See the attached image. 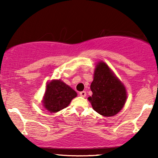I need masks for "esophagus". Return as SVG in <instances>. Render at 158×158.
<instances>
[{"instance_id":"34e87169","label":"esophagus","mask_w":158,"mask_h":158,"mask_svg":"<svg viewBox=\"0 0 158 158\" xmlns=\"http://www.w3.org/2000/svg\"><path fill=\"white\" fill-rule=\"evenodd\" d=\"M79 95L81 96V97H86V92L85 91H81V92H80V93H79Z\"/></svg>"}]
</instances>
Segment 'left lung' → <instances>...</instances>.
<instances>
[{
    "label": "left lung",
    "mask_w": 158,
    "mask_h": 158,
    "mask_svg": "<svg viewBox=\"0 0 158 158\" xmlns=\"http://www.w3.org/2000/svg\"><path fill=\"white\" fill-rule=\"evenodd\" d=\"M90 90L93 94L88 100L94 110L105 117L116 115L126 103L127 94L124 85L103 61L96 66Z\"/></svg>",
    "instance_id": "obj_1"
}]
</instances>
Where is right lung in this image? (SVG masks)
<instances>
[{
	"label": "right lung",
	"mask_w": 158,
	"mask_h": 158,
	"mask_svg": "<svg viewBox=\"0 0 158 158\" xmlns=\"http://www.w3.org/2000/svg\"><path fill=\"white\" fill-rule=\"evenodd\" d=\"M77 92L62 81L52 80L47 85L43 106L50 113H56L69 106Z\"/></svg>",
	"instance_id": "obj_1"
}]
</instances>
